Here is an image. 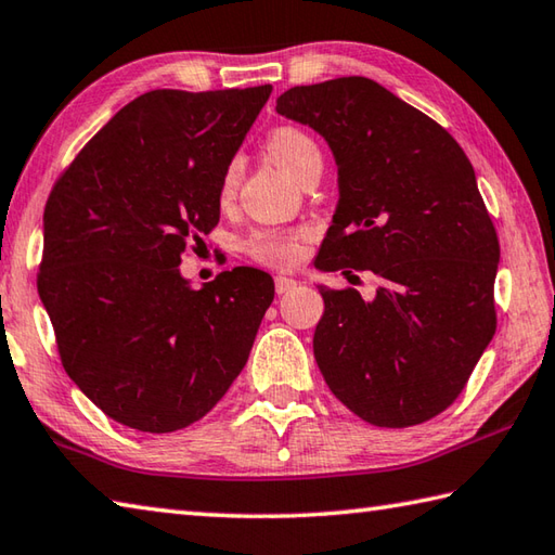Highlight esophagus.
Returning a JSON list of instances; mask_svg holds the SVG:
<instances>
[{
	"label": "esophagus",
	"instance_id": "34e87169",
	"mask_svg": "<svg viewBox=\"0 0 555 555\" xmlns=\"http://www.w3.org/2000/svg\"><path fill=\"white\" fill-rule=\"evenodd\" d=\"M274 286H276L279 296H284V293H291V291L298 288V281L296 279H288V276H276L274 279Z\"/></svg>",
	"mask_w": 555,
	"mask_h": 555
}]
</instances>
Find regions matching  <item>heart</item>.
I'll use <instances>...</instances> for the list:
<instances>
[{
    "mask_svg": "<svg viewBox=\"0 0 555 555\" xmlns=\"http://www.w3.org/2000/svg\"><path fill=\"white\" fill-rule=\"evenodd\" d=\"M267 151L281 168H284L291 178H298L300 170L308 166L310 160L322 158L320 146L314 139L302 132V129L284 125L276 127L274 132L267 137ZM237 178H241V158H233L228 163L221 178V197L231 199L237 188ZM300 231H262L249 237L245 245V253L259 264L267 267H291L296 264L300 257Z\"/></svg>",
    "mask_w": 555,
    "mask_h": 555,
    "instance_id": "obj_1",
    "label": "heart"
}]
</instances>
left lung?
<instances>
[{"mask_svg": "<svg viewBox=\"0 0 555 555\" xmlns=\"http://www.w3.org/2000/svg\"><path fill=\"white\" fill-rule=\"evenodd\" d=\"M276 113L310 125L339 168L314 264L373 271L377 296L320 286L314 361L334 397L379 428L442 414L495 334L501 243L448 129L365 76L293 86Z\"/></svg>", "mask_w": 555, "mask_h": 555, "instance_id": "1", "label": "left lung"}]
</instances>
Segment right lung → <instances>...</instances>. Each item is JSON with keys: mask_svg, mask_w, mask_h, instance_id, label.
Segmentation results:
<instances>
[{"mask_svg": "<svg viewBox=\"0 0 555 555\" xmlns=\"http://www.w3.org/2000/svg\"><path fill=\"white\" fill-rule=\"evenodd\" d=\"M271 86L158 89L127 103L54 182L38 293L67 375L105 416L172 433L247 363L274 281L253 267L192 288L184 247L221 216V178Z\"/></svg>", "mask_w": 555, "mask_h": 555, "instance_id": "right-lung-1", "label": "right lung"}]
</instances>
